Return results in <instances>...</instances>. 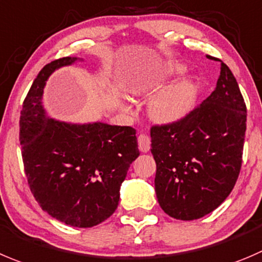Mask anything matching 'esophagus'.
Returning a JSON list of instances; mask_svg holds the SVG:
<instances>
[{
  "instance_id": "obj_1",
  "label": "esophagus",
  "mask_w": 262,
  "mask_h": 262,
  "mask_svg": "<svg viewBox=\"0 0 262 262\" xmlns=\"http://www.w3.org/2000/svg\"><path fill=\"white\" fill-rule=\"evenodd\" d=\"M138 143H139V149H140V151H143V153L149 151V149H150V138H149V136L141 134V135H139L138 138Z\"/></svg>"
}]
</instances>
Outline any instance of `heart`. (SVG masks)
<instances>
[{"label":"heart","mask_w":262,"mask_h":262,"mask_svg":"<svg viewBox=\"0 0 262 262\" xmlns=\"http://www.w3.org/2000/svg\"><path fill=\"white\" fill-rule=\"evenodd\" d=\"M185 71L184 64L178 61H171L162 67L151 76L146 77L139 82L136 86L131 89L135 96L150 95L158 91L167 79L183 73ZM194 101V84L191 79L181 78L171 86L166 87L158 92L150 101H149L148 111L151 118L161 123H172L180 121L190 112ZM123 109L126 112L131 111L129 104H124Z\"/></svg>","instance_id":"heart-1"}]
</instances>
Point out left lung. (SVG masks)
<instances>
[{"label":"left lung","instance_id":"8db88e82","mask_svg":"<svg viewBox=\"0 0 262 262\" xmlns=\"http://www.w3.org/2000/svg\"><path fill=\"white\" fill-rule=\"evenodd\" d=\"M216 89L178 122L150 129L156 194L176 220H196L233 190L242 166L247 109L235 77L221 63Z\"/></svg>","mask_w":262,"mask_h":262}]
</instances>
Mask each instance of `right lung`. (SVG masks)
I'll return each mask as SVG.
<instances>
[{"label": "right lung", "instance_id": "1", "mask_svg": "<svg viewBox=\"0 0 262 262\" xmlns=\"http://www.w3.org/2000/svg\"><path fill=\"white\" fill-rule=\"evenodd\" d=\"M78 60L61 58L41 69L23 103L19 140L29 188L42 210L67 225L91 228L117 210L119 189L140 153L133 127L47 116L46 81Z\"/></svg>", "mask_w": 262, "mask_h": 262}]
</instances>
